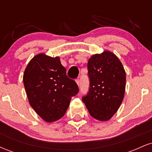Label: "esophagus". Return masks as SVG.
Returning a JSON list of instances; mask_svg holds the SVG:
<instances>
[{"label": "esophagus", "mask_w": 152, "mask_h": 152, "mask_svg": "<svg viewBox=\"0 0 152 152\" xmlns=\"http://www.w3.org/2000/svg\"><path fill=\"white\" fill-rule=\"evenodd\" d=\"M76 83H77V85L78 86H79V84H80V81H79V79H76Z\"/></svg>", "instance_id": "34e87169"}]
</instances>
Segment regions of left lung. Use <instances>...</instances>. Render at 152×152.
<instances>
[{
	"mask_svg": "<svg viewBox=\"0 0 152 152\" xmlns=\"http://www.w3.org/2000/svg\"><path fill=\"white\" fill-rule=\"evenodd\" d=\"M90 87L82 98L92 117L106 121L121 106L126 88V72L118 57L109 50L92 56L88 61Z\"/></svg>",
	"mask_w": 152,
	"mask_h": 152,
	"instance_id": "8db88e82",
	"label": "left lung"
}]
</instances>
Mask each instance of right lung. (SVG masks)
<instances>
[{
  "label": "right lung",
  "mask_w": 152,
  "mask_h": 152,
  "mask_svg": "<svg viewBox=\"0 0 152 152\" xmlns=\"http://www.w3.org/2000/svg\"><path fill=\"white\" fill-rule=\"evenodd\" d=\"M23 80L31 107L49 123L65 114L71 97L78 92L76 82L66 76L60 58L43 53L36 55L29 61Z\"/></svg>",
  "instance_id": "right-lung-1"
}]
</instances>
